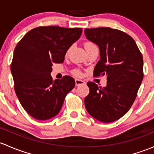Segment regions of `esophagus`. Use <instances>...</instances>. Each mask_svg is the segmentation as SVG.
<instances>
[{"instance_id":"34e87169","label":"esophagus","mask_w":154,"mask_h":154,"mask_svg":"<svg viewBox=\"0 0 154 154\" xmlns=\"http://www.w3.org/2000/svg\"><path fill=\"white\" fill-rule=\"evenodd\" d=\"M84 84H85V82H84L83 80H80V79H75V85H77V86L80 85H84Z\"/></svg>"}]
</instances>
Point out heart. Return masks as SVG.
<instances>
[{
	"label": "heart",
	"mask_w": 154,
	"mask_h": 154,
	"mask_svg": "<svg viewBox=\"0 0 154 154\" xmlns=\"http://www.w3.org/2000/svg\"><path fill=\"white\" fill-rule=\"evenodd\" d=\"M95 46L94 43H92V42H90V41L86 42V43H85V48L92 47V46ZM74 74H75L76 75H80V72H79V71H76V72H74Z\"/></svg>",
	"instance_id": "b5f03b06"
}]
</instances>
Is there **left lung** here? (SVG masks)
Instances as JSON below:
<instances>
[{"instance_id": "8db88e82", "label": "left lung", "mask_w": 154, "mask_h": 154, "mask_svg": "<svg viewBox=\"0 0 154 154\" xmlns=\"http://www.w3.org/2000/svg\"><path fill=\"white\" fill-rule=\"evenodd\" d=\"M85 35L100 48V60L94 76L107 77V85L99 88L88 82L89 94L85 108L103 122H111L124 116L132 106L143 79V58L130 35L109 27L85 29Z\"/></svg>"}]
</instances>
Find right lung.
Returning <instances> with one entry per match:
<instances>
[{
	"mask_svg": "<svg viewBox=\"0 0 154 154\" xmlns=\"http://www.w3.org/2000/svg\"><path fill=\"white\" fill-rule=\"evenodd\" d=\"M80 28L39 26L17 43L11 64L14 91L26 111L39 120L55 116L66 94L74 88L70 76L52 80L53 63H61L71 46L80 38Z\"/></svg>",
	"mask_w": 154,
	"mask_h": 154,
	"instance_id": "obj_1",
	"label": "right lung"
}]
</instances>
